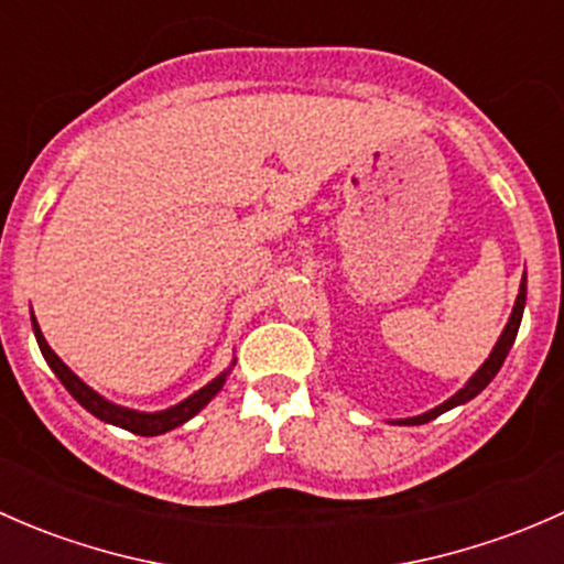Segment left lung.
<instances>
[{
    "label": "left lung",
    "mask_w": 564,
    "mask_h": 564,
    "mask_svg": "<svg viewBox=\"0 0 564 564\" xmlns=\"http://www.w3.org/2000/svg\"><path fill=\"white\" fill-rule=\"evenodd\" d=\"M524 303H527V275L521 278V289H519V297H516V305H513V314H510V322L505 324V329H502V335H499L497 346H494V351H491V355H488V360L480 366V371H477L475 377H471L469 382H466L464 388H460V390L456 392V395L447 398L445 403H440V406L431 409V412L417 414V417L398 420V425H423V423H429V420H436V417H440V414H445L447 409L458 406V403L471 401V398H475L477 392L486 390V384L491 382L494 377H497V371H499V368H502L505 357H508L510 346H513L516 335H519L521 316H524Z\"/></svg>",
    "instance_id": "8db88e82"
}]
</instances>
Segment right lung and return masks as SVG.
Masks as SVG:
<instances>
[{
    "instance_id": "obj_1",
    "label": "right lung",
    "mask_w": 564,
    "mask_h": 564,
    "mask_svg": "<svg viewBox=\"0 0 564 564\" xmlns=\"http://www.w3.org/2000/svg\"><path fill=\"white\" fill-rule=\"evenodd\" d=\"M32 329H35L37 346H40V351H43L45 362H48L51 371L56 373V379H59V382L65 384L67 392H70V395L76 398V401L82 403V406L87 409V412H93L98 420H104V423H111V425H119V429L130 431V434H139V436L166 434V431L176 429V425L187 423V420H191L193 414L202 412V409L207 406L209 398H213L215 392L224 388L226 373H229V371L220 373V377L213 379V382H209L207 388L193 392L191 398H185V401L176 403V406L166 409V412H133V409H124V406H117V403L106 401V398H100L93 388H87V384H84L82 379H78L76 373H73L70 368H67L65 362H62L59 357L54 355V349H51V346L45 344V338H43V333H40L35 316H32Z\"/></svg>"
}]
</instances>
